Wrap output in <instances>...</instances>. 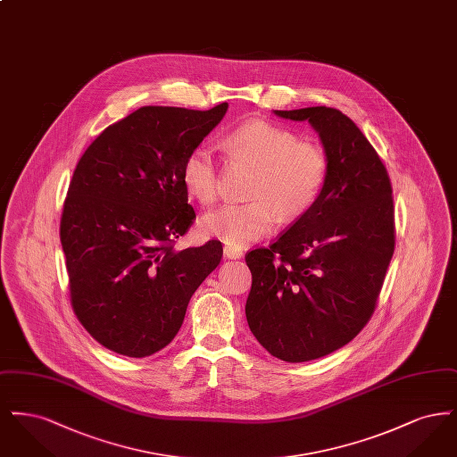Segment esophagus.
<instances>
[{
	"label": "esophagus",
	"instance_id": "34e87169",
	"mask_svg": "<svg viewBox=\"0 0 457 457\" xmlns=\"http://www.w3.org/2000/svg\"><path fill=\"white\" fill-rule=\"evenodd\" d=\"M224 257L228 259H241L243 257V250L237 246H224Z\"/></svg>",
	"mask_w": 457,
	"mask_h": 457
}]
</instances>
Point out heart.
Wrapping results in <instances>:
<instances>
[{"instance_id": "b5f03b06", "label": "heart", "mask_w": 457, "mask_h": 457, "mask_svg": "<svg viewBox=\"0 0 457 457\" xmlns=\"http://www.w3.org/2000/svg\"><path fill=\"white\" fill-rule=\"evenodd\" d=\"M229 153L253 166L248 204H229L200 219V233L229 246H245L269 235L278 220L300 218L320 195L328 174V159L319 144L298 140L287 129L267 121H250L226 138ZM181 181L188 195L202 205L219 196L216 159L207 147L187 154Z\"/></svg>"}]
</instances>
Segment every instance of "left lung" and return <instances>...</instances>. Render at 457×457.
<instances>
[{"mask_svg": "<svg viewBox=\"0 0 457 457\" xmlns=\"http://www.w3.org/2000/svg\"><path fill=\"white\" fill-rule=\"evenodd\" d=\"M274 114L312 125L328 174L315 204L286 233L246 253L245 313L272 356L302 363L343 348L367 326L394 253L392 187L378 154L339 109Z\"/></svg>", "mask_w": 457, "mask_h": 457, "instance_id": "8db88e82", "label": "left lung"}]
</instances>
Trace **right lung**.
<instances>
[{
	"label": "right lung",
	"instance_id": "1",
	"mask_svg": "<svg viewBox=\"0 0 457 457\" xmlns=\"http://www.w3.org/2000/svg\"><path fill=\"white\" fill-rule=\"evenodd\" d=\"M228 111L144 106L103 131L68 187L60 239L71 306L104 348L144 358L166 348L222 245L174 250L195 219L181 181L187 154Z\"/></svg>",
	"mask_w": 457,
	"mask_h": 457
}]
</instances>
